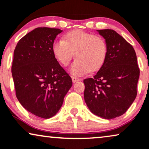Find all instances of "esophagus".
<instances>
[{
    "label": "esophagus",
    "instance_id": "obj_1",
    "mask_svg": "<svg viewBox=\"0 0 149 149\" xmlns=\"http://www.w3.org/2000/svg\"><path fill=\"white\" fill-rule=\"evenodd\" d=\"M72 81L73 83H75L77 81H80V79L77 78V77H72Z\"/></svg>",
    "mask_w": 149,
    "mask_h": 149
}]
</instances>
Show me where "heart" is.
<instances>
[{
    "instance_id": "b5f03b06",
    "label": "heart",
    "mask_w": 149,
    "mask_h": 149,
    "mask_svg": "<svg viewBox=\"0 0 149 149\" xmlns=\"http://www.w3.org/2000/svg\"><path fill=\"white\" fill-rule=\"evenodd\" d=\"M52 51L59 62L67 65L75 53L76 60L70 71L75 76H82L90 70H98L105 62L107 55V44L103 37L81 29L72 30L63 36V40H56Z\"/></svg>"
}]
</instances>
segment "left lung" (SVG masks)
Listing matches in <instances>:
<instances>
[{
  "label": "left lung",
  "mask_w": 149,
  "mask_h": 149,
  "mask_svg": "<svg viewBox=\"0 0 149 149\" xmlns=\"http://www.w3.org/2000/svg\"><path fill=\"white\" fill-rule=\"evenodd\" d=\"M108 51L93 78L84 79V99L92 113L105 119L124 114L137 96L140 68L132 46L111 29L97 30Z\"/></svg>",
  "instance_id": "left-lung-1"
}]
</instances>
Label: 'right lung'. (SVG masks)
<instances>
[{"label":"right lung","mask_w":149,"mask_h":149,"mask_svg":"<svg viewBox=\"0 0 149 149\" xmlns=\"http://www.w3.org/2000/svg\"><path fill=\"white\" fill-rule=\"evenodd\" d=\"M61 32L59 29H35L19 40L13 53L11 72L16 97L24 109L42 118L59 111L72 85L52 51Z\"/></svg>","instance_id":"add662e5"}]
</instances>
